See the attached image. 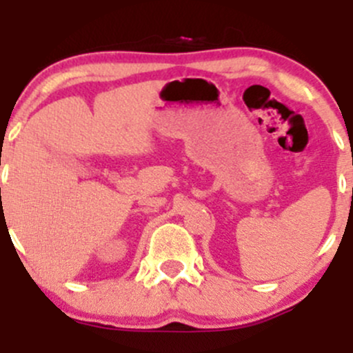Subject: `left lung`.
I'll return each mask as SVG.
<instances>
[{
    "instance_id": "left-lung-1",
    "label": "left lung",
    "mask_w": 353,
    "mask_h": 353,
    "mask_svg": "<svg viewBox=\"0 0 353 353\" xmlns=\"http://www.w3.org/2000/svg\"><path fill=\"white\" fill-rule=\"evenodd\" d=\"M352 197H353V189H352Z\"/></svg>"
}]
</instances>
